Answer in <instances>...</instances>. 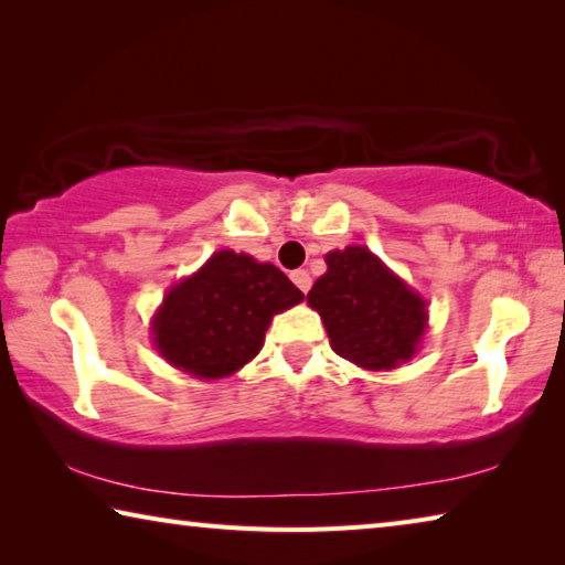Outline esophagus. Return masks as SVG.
<instances>
[{"label": "esophagus", "mask_w": 565, "mask_h": 565, "mask_svg": "<svg viewBox=\"0 0 565 565\" xmlns=\"http://www.w3.org/2000/svg\"><path fill=\"white\" fill-rule=\"evenodd\" d=\"M291 281L299 286V289L306 294L311 289V276H309V271H303V269H296V271H291Z\"/></svg>", "instance_id": "obj_1"}]
</instances>
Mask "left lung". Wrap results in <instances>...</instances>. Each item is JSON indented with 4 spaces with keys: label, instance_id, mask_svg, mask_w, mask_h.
Listing matches in <instances>:
<instances>
[{
    "label": "left lung",
    "instance_id": "1",
    "mask_svg": "<svg viewBox=\"0 0 565 565\" xmlns=\"http://www.w3.org/2000/svg\"><path fill=\"white\" fill-rule=\"evenodd\" d=\"M327 327L331 349L369 371L414 359L426 331V301L366 246L327 254V274L306 296Z\"/></svg>",
    "mask_w": 565,
    "mask_h": 565
}]
</instances>
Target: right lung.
<instances>
[{"mask_svg": "<svg viewBox=\"0 0 565 565\" xmlns=\"http://www.w3.org/2000/svg\"><path fill=\"white\" fill-rule=\"evenodd\" d=\"M301 301L303 294L274 264L222 248L167 291L151 319L154 347L196 379L232 376L262 351L274 313Z\"/></svg>", "mask_w": 565, "mask_h": 565, "instance_id": "right-lung-1", "label": "right lung"}]
</instances>
